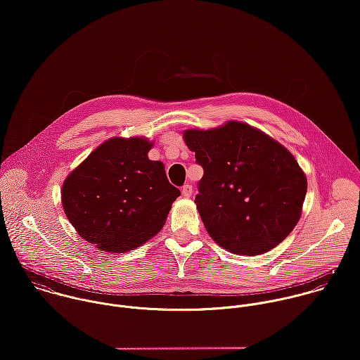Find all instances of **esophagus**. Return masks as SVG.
Segmentation results:
<instances>
[{"mask_svg": "<svg viewBox=\"0 0 360 360\" xmlns=\"http://www.w3.org/2000/svg\"><path fill=\"white\" fill-rule=\"evenodd\" d=\"M192 192H193V188H192V185H189V184H185V185L182 186V195H184L185 198H191V196H192Z\"/></svg>", "mask_w": 360, "mask_h": 360, "instance_id": "1", "label": "esophagus"}]
</instances>
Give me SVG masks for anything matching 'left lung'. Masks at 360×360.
<instances>
[{
  "label": "left lung",
  "instance_id": "8db88e82",
  "mask_svg": "<svg viewBox=\"0 0 360 360\" xmlns=\"http://www.w3.org/2000/svg\"><path fill=\"white\" fill-rule=\"evenodd\" d=\"M184 139L203 168L195 202L219 246L261 255L292 232L307 184L285 146L235 121L210 131H185Z\"/></svg>",
  "mask_w": 360,
  "mask_h": 360
}]
</instances>
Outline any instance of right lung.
<instances>
[{"mask_svg":"<svg viewBox=\"0 0 360 360\" xmlns=\"http://www.w3.org/2000/svg\"><path fill=\"white\" fill-rule=\"evenodd\" d=\"M145 138H112L65 179L63 207L77 232L102 250L122 253L158 233L181 191L164 164L149 161Z\"/></svg>","mask_w":360,"mask_h":360,"instance_id":"1","label":"right lung"}]
</instances>
